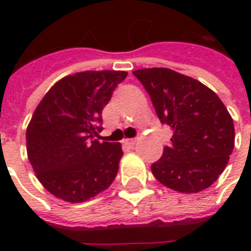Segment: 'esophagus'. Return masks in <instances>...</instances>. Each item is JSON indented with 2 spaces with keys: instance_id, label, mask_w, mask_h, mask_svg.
<instances>
[{
  "instance_id": "34e87169",
  "label": "esophagus",
  "mask_w": 251,
  "mask_h": 251,
  "mask_svg": "<svg viewBox=\"0 0 251 251\" xmlns=\"http://www.w3.org/2000/svg\"><path fill=\"white\" fill-rule=\"evenodd\" d=\"M124 145H126V147L129 148H133L136 145V140H133V138H126V140H124Z\"/></svg>"
}]
</instances>
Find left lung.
<instances>
[{
	"mask_svg": "<svg viewBox=\"0 0 251 251\" xmlns=\"http://www.w3.org/2000/svg\"><path fill=\"white\" fill-rule=\"evenodd\" d=\"M151 97L158 120L174 130L154 177L175 191L208 188L225 171L234 149V124L219 97L196 79L169 68L133 71Z\"/></svg>",
	"mask_w": 251,
	"mask_h": 251,
	"instance_id": "8db88e82",
	"label": "left lung"
}]
</instances>
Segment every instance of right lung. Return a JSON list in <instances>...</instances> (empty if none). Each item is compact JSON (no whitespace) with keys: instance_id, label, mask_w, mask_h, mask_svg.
<instances>
[{"instance_id":"1","label":"right lung","mask_w":251,"mask_h":251,"mask_svg":"<svg viewBox=\"0 0 251 251\" xmlns=\"http://www.w3.org/2000/svg\"><path fill=\"white\" fill-rule=\"evenodd\" d=\"M127 72L84 71L46 94L26 129V152L37 179L59 199L80 203L107 188L122 157L120 142L99 141L102 110Z\"/></svg>"}]
</instances>
